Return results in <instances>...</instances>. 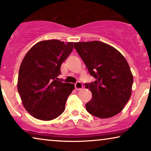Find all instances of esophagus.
Here are the masks:
<instances>
[{
  "label": "esophagus",
  "instance_id": "esophagus-1",
  "mask_svg": "<svg viewBox=\"0 0 151 151\" xmlns=\"http://www.w3.org/2000/svg\"><path fill=\"white\" fill-rule=\"evenodd\" d=\"M75 88H76V89L77 90V91L81 90L82 88H83V86H82V84L80 82H76V83L75 84Z\"/></svg>",
  "mask_w": 151,
  "mask_h": 151
}]
</instances>
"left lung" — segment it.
<instances>
[{
	"label": "left lung",
	"mask_w": 151,
	"mask_h": 151,
	"mask_svg": "<svg viewBox=\"0 0 151 151\" xmlns=\"http://www.w3.org/2000/svg\"><path fill=\"white\" fill-rule=\"evenodd\" d=\"M74 48L95 78L84 84L92 93L86 111L99 118L117 115L131 96L133 77L127 60L114 47L100 41L75 42Z\"/></svg>",
	"instance_id": "left-lung-1"
}]
</instances>
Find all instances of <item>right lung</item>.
<instances>
[{
    "instance_id": "1",
    "label": "right lung",
    "mask_w": 151,
    "mask_h": 151,
    "mask_svg": "<svg viewBox=\"0 0 151 151\" xmlns=\"http://www.w3.org/2000/svg\"><path fill=\"white\" fill-rule=\"evenodd\" d=\"M73 42L44 40L33 46L20 65L18 91L23 106L35 118L51 120L65 109L75 86L59 80L62 64L71 54Z\"/></svg>"
}]
</instances>
